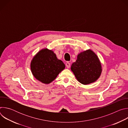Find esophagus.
I'll use <instances>...</instances> for the list:
<instances>
[{
	"mask_svg": "<svg viewBox=\"0 0 128 128\" xmlns=\"http://www.w3.org/2000/svg\"><path fill=\"white\" fill-rule=\"evenodd\" d=\"M66 66L67 67V68H69L70 67V64L69 62H67L66 63Z\"/></svg>",
	"mask_w": 128,
	"mask_h": 128,
	"instance_id": "34e87169",
	"label": "esophagus"
}]
</instances>
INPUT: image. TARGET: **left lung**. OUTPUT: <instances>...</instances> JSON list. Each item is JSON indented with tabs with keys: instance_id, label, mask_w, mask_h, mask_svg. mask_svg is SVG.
<instances>
[{
	"instance_id": "left-lung-1",
	"label": "left lung",
	"mask_w": 128,
	"mask_h": 128,
	"mask_svg": "<svg viewBox=\"0 0 128 128\" xmlns=\"http://www.w3.org/2000/svg\"><path fill=\"white\" fill-rule=\"evenodd\" d=\"M71 70L77 79L83 84H88L96 82L102 72L100 61L96 54L88 50L80 52L77 60L73 63Z\"/></svg>"
}]
</instances>
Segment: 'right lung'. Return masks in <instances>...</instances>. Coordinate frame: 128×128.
Masks as SVG:
<instances>
[{
	"label": "right lung",
	"instance_id": "right-lung-1",
	"mask_svg": "<svg viewBox=\"0 0 128 128\" xmlns=\"http://www.w3.org/2000/svg\"><path fill=\"white\" fill-rule=\"evenodd\" d=\"M30 67L32 74L36 80L48 84L55 80L65 66L61 60L57 59L53 51L44 48L33 58Z\"/></svg>",
	"mask_w": 128,
	"mask_h": 128
}]
</instances>
